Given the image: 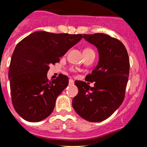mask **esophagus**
I'll return each mask as SVG.
<instances>
[{"instance_id":"34e87169","label":"esophagus","mask_w":147,"mask_h":147,"mask_svg":"<svg viewBox=\"0 0 147 147\" xmlns=\"http://www.w3.org/2000/svg\"><path fill=\"white\" fill-rule=\"evenodd\" d=\"M69 85H73L74 84V80H72V79H69Z\"/></svg>"}]
</instances>
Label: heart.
<instances>
[{
  "mask_svg": "<svg viewBox=\"0 0 147 147\" xmlns=\"http://www.w3.org/2000/svg\"><path fill=\"white\" fill-rule=\"evenodd\" d=\"M88 52H94V51H93V49H91L90 48H85L84 50H83V53H88Z\"/></svg>",
  "mask_w": 147,
  "mask_h": 147,
  "instance_id": "1",
  "label": "heart"
}]
</instances>
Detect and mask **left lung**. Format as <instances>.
<instances>
[{
  "mask_svg": "<svg viewBox=\"0 0 147 147\" xmlns=\"http://www.w3.org/2000/svg\"><path fill=\"white\" fill-rule=\"evenodd\" d=\"M83 38L98 49L99 61L86 81H75L78 94L72 100L75 112L88 121L106 120L118 109L125 98L128 81L130 61L127 50L118 39L107 34L83 35Z\"/></svg>",
  "mask_w": 147,
  "mask_h": 147,
  "instance_id": "obj_1",
  "label": "left lung"
}]
</instances>
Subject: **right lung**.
<instances>
[{
    "label": "right lung",
    "instance_id": "right-lung-1",
    "mask_svg": "<svg viewBox=\"0 0 147 147\" xmlns=\"http://www.w3.org/2000/svg\"><path fill=\"white\" fill-rule=\"evenodd\" d=\"M83 38L82 34L38 31L22 40L12 54L9 77L15 110L29 122H39L52 113L58 96L69 79L60 74L49 80V64L62 57Z\"/></svg>",
    "mask_w": 147,
    "mask_h": 147
}]
</instances>
